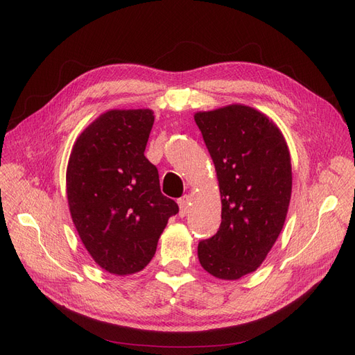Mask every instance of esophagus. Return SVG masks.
I'll list each match as a JSON object with an SVG mask.
<instances>
[{
    "label": "esophagus",
    "instance_id": "obj_1",
    "mask_svg": "<svg viewBox=\"0 0 355 355\" xmlns=\"http://www.w3.org/2000/svg\"><path fill=\"white\" fill-rule=\"evenodd\" d=\"M189 205H190V196L184 194V196L178 199V207H180V215L184 216L189 214Z\"/></svg>",
    "mask_w": 355,
    "mask_h": 355
}]
</instances>
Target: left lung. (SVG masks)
Returning a JSON list of instances; mask_svg holds the SVG:
<instances>
[{
    "mask_svg": "<svg viewBox=\"0 0 355 355\" xmlns=\"http://www.w3.org/2000/svg\"><path fill=\"white\" fill-rule=\"evenodd\" d=\"M194 121L215 165L221 225L198 246L200 266L216 279L255 271L282 232L292 193L291 153L264 113L230 105L198 112Z\"/></svg>",
    "mask_w": 355,
    "mask_h": 355,
    "instance_id": "1",
    "label": "left lung"
}]
</instances>
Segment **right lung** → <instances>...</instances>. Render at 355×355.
Masks as SVG:
<instances>
[{
	"instance_id": "add662e5",
	"label": "right lung",
	"mask_w": 355,
	"mask_h": 355,
	"mask_svg": "<svg viewBox=\"0 0 355 355\" xmlns=\"http://www.w3.org/2000/svg\"><path fill=\"white\" fill-rule=\"evenodd\" d=\"M150 109L109 110L78 137L66 171L72 221L88 254L112 274L141 271L178 205L144 156Z\"/></svg>"
}]
</instances>
